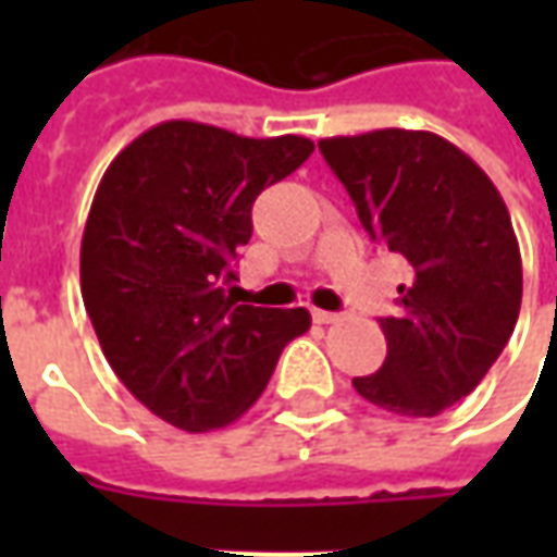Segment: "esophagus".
Masks as SVG:
<instances>
[{
    "mask_svg": "<svg viewBox=\"0 0 557 557\" xmlns=\"http://www.w3.org/2000/svg\"><path fill=\"white\" fill-rule=\"evenodd\" d=\"M313 319L319 325H334L339 322V313H327V310H313Z\"/></svg>",
    "mask_w": 557,
    "mask_h": 557,
    "instance_id": "obj_1",
    "label": "esophagus"
}]
</instances>
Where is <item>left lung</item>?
<instances>
[{
    "mask_svg": "<svg viewBox=\"0 0 557 557\" xmlns=\"http://www.w3.org/2000/svg\"><path fill=\"white\" fill-rule=\"evenodd\" d=\"M319 151L370 238L411 268L399 315L379 319L382 370L351 385L379 409L432 418L480 385L519 319L522 256L507 206L462 148L430 131L327 137Z\"/></svg>",
    "mask_w": 557,
    "mask_h": 557,
    "instance_id": "8db88e82",
    "label": "left lung"
}]
</instances>
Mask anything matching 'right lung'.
I'll list each match as a JSON object with an SVG mask.
<instances>
[{
  "instance_id": "add662e5",
  "label": "right lung",
  "mask_w": 557,
  "mask_h": 557,
  "mask_svg": "<svg viewBox=\"0 0 557 557\" xmlns=\"http://www.w3.org/2000/svg\"><path fill=\"white\" fill-rule=\"evenodd\" d=\"M313 154L307 137L148 127L107 166L79 247V289L103 358L160 420L208 432L262 397L304 307L242 304L232 259L256 196Z\"/></svg>"
}]
</instances>
